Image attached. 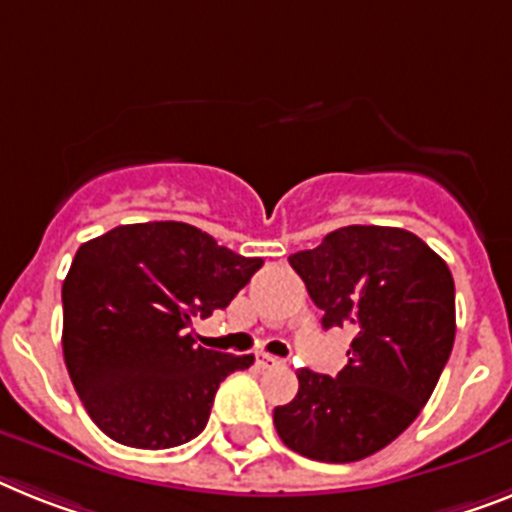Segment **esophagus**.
Returning a JSON list of instances; mask_svg holds the SVG:
<instances>
[{
	"mask_svg": "<svg viewBox=\"0 0 512 512\" xmlns=\"http://www.w3.org/2000/svg\"><path fill=\"white\" fill-rule=\"evenodd\" d=\"M281 359L278 356H270V354H257V367L270 369V367H281Z\"/></svg>",
	"mask_w": 512,
	"mask_h": 512,
	"instance_id": "esophagus-1",
	"label": "esophagus"
}]
</instances>
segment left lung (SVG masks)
Segmentation results:
<instances>
[{
	"label": "left lung",
	"mask_w": 512,
	"mask_h": 512,
	"mask_svg": "<svg viewBox=\"0 0 512 512\" xmlns=\"http://www.w3.org/2000/svg\"><path fill=\"white\" fill-rule=\"evenodd\" d=\"M322 328L354 333L336 377L299 369V393L273 424L294 453L325 463L362 461L414 422L455 341L450 268L416 234L343 226L289 257Z\"/></svg>",
	"instance_id": "obj_1"
}]
</instances>
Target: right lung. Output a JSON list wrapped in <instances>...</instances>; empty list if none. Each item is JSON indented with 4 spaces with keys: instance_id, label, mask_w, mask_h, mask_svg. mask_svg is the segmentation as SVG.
<instances>
[{
    "instance_id": "obj_1",
    "label": "right lung",
    "mask_w": 512,
    "mask_h": 512,
    "mask_svg": "<svg viewBox=\"0 0 512 512\" xmlns=\"http://www.w3.org/2000/svg\"><path fill=\"white\" fill-rule=\"evenodd\" d=\"M263 268L190 223L117 226L77 249L62 283V349L103 435L130 448H176L208 424L216 390L255 356L197 346L213 315Z\"/></svg>"
}]
</instances>
